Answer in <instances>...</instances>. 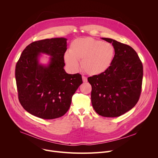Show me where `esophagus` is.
<instances>
[{"instance_id":"1","label":"esophagus","mask_w":158,"mask_h":158,"mask_svg":"<svg viewBox=\"0 0 158 158\" xmlns=\"http://www.w3.org/2000/svg\"><path fill=\"white\" fill-rule=\"evenodd\" d=\"M82 81H83V82H87V78L86 77H85V76H82Z\"/></svg>"}]
</instances>
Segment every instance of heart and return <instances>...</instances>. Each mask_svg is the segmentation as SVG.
Returning <instances> with one entry per match:
<instances>
[{"mask_svg":"<svg viewBox=\"0 0 158 158\" xmlns=\"http://www.w3.org/2000/svg\"><path fill=\"white\" fill-rule=\"evenodd\" d=\"M115 50L109 42L91 37L79 38L70 45V51L64 54V59L71 69L77 71L82 60L83 69L89 74L96 76L107 71L114 57Z\"/></svg>","mask_w":158,"mask_h":158,"instance_id":"1","label":"heart"}]
</instances>
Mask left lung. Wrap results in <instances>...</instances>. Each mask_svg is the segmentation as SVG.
<instances>
[{
  "label": "left lung",
  "mask_w": 158,
  "mask_h": 158,
  "mask_svg": "<svg viewBox=\"0 0 158 158\" xmlns=\"http://www.w3.org/2000/svg\"><path fill=\"white\" fill-rule=\"evenodd\" d=\"M114 48L111 65L104 73L89 77L92 86L91 102L103 117L120 116L138 102L143 76L142 62L136 52L128 45L110 38H101Z\"/></svg>",
  "instance_id": "8db88e82"
}]
</instances>
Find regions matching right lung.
<instances>
[{
	"label": "right lung",
	"mask_w": 158,
	"mask_h": 158,
	"mask_svg": "<svg viewBox=\"0 0 158 158\" xmlns=\"http://www.w3.org/2000/svg\"><path fill=\"white\" fill-rule=\"evenodd\" d=\"M67 39H43L32 42L22 51L15 67L19 100L29 113L44 119L64 115L73 94L82 83L79 74L64 69ZM42 54L50 57L47 64L40 62Z\"/></svg>",
	"instance_id": "1"
}]
</instances>
